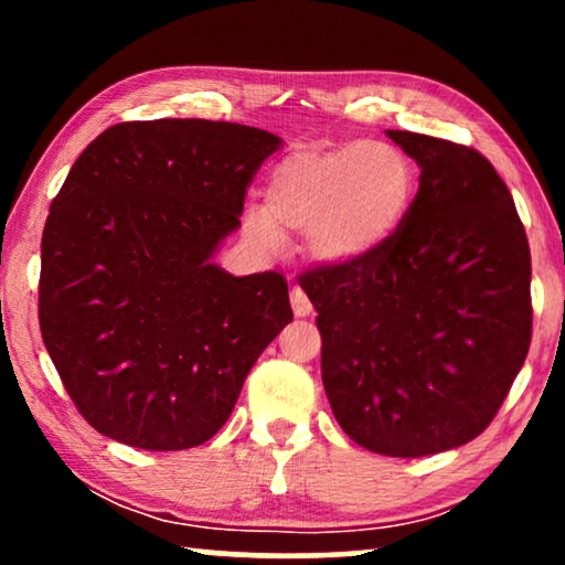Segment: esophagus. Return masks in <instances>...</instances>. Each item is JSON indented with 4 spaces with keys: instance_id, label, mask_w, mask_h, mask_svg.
Wrapping results in <instances>:
<instances>
[{
    "instance_id": "1",
    "label": "esophagus",
    "mask_w": 565,
    "mask_h": 565,
    "mask_svg": "<svg viewBox=\"0 0 565 565\" xmlns=\"http://www.w3.org/2000/svg\"><path fill=\"white\" fill-rule=\"evenodd\" d=\"M290 303H292V313H296L298 319H306V316L313 313L311 300H308V296L300 288L290 290Z\"/></svg>"
}]
</instances>
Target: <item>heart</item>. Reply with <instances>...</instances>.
<instances>
[{
    "instance_id": "1",
    "label": "heart",
    "mask_w": 565,
    "mask_h": 565,
    "mask_svg": "<svg viewBox=\"0 0 565 565\" xmlns=\"http://www.w3.org/2000/svg\"><path fill=\"white\" fill-rule=\"evenodd\" d=\"M412 198V161L396 146H306L277 161L267 180V211L252 207L246 223L262 244L280 246V228L298 231L313 259L347 265L396 234Z\"/></svg>"
}]
</instances>
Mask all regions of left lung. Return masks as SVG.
Listing matches in <instances>:
<instances>
[{"label":"left lung","instance_id":"left-lung-1","mask_svg":"<svg viewBox=\"0 0 565 565\" xmlns=\"http://www.w3.org/2000/svg\"><path fill=\"white\" fill-rule=\"evenodd\" d=\"M422 169L404 223L367 257L300 275L323 391L365 450L424 458L476 439L532 337L530 244L507 184L468 146L385 130Z\"/></svg>","mask_w":565,"mask_h":565}]
</instances>
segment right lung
Instances as JSON below:
<instances>
[{
    "mask_svg": "<svg viewBox=\"0 0 565 565\" xmlns=\"http://www.w3.org/2000/svg\"><path fill=\"white\" fill-rule=\"evenodd\" d=\"M280 143L238 122L134 120L74 161L43 228L38 319L99 435L141 450L207 443L292 321L280 273L234 277L213 262Z\"/></svg>",
    "mask_w": 565,
    "mask_h": 565,
    "instance_id": "right-lung-1",
    "label": "right lung"
}]
</instances>
